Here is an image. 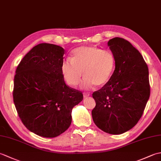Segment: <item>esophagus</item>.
I'll use <instances>...</instances> for the list:
<instances>
[{"mask_svg": "<svg viewBox=\"0 0 161 161\" xmlns=\"http://www.w3.org/2000/svg\"><path fill=\"white\" fill-rule=\"evenodd\" d=\"M90 96V94L88 93H84V98H87Z\"/></svg>", "mask_w": 161, "mask_h": 161, "instance_id": "esophagus-1", "label": "esophagus"}]
</instances>
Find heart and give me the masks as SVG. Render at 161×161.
Here are the masks:
<instances>
[{"mask_svg": "<svg viewBox=\"0 0 161 161\" xmlns=\"http://www.w3.org/2000/svg\"><path fill=\"white\" fill-rule=\"evenodd\" d=\"M115 66V57L109 51L94 46H81L74 50L72 59L65 60L61 65V72L66 82L75 86L81 77L84 89H89L95 85L102 87L112 76Z\"/></svg>", "mask_w": 161, "mask_h": 161, "instance_id": "obj_1", "label": "heart"}]
</instances>
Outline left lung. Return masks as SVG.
<instances>
[{
    "instance_id": "8db88e82",
    "label": "left lung",
    "mask_w": 161,
    "mask_h": 161,
    "mask_svg": "<svg viewBox=\"0 0 161 161\" xmlns=\"http://www.w3.org/2000/svg\"><path fill=\"white\" fill-rule=\"evenodd\" d=\"M108 46L115 68L108 82L93 93L96 106L92 117L99 129L118 135L132 129L141 118L150 95L149 70L128 41L115 37Z\"/></svg>"
}]
</instances>
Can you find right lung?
I'll return each mask as SVG.
<instances>
[{
  "mask_svg": "<svg viewBox=\"0 0 161 161\" xmlns=\"http://www.w3.org/2000/svg\"><path fill=\"white\" fill-rule=\"evenodd\" d=\"M65 50L40 43L25 54L16 68L13 98L20 119L29 131L54 138L69 127L73 108L83 100L69 87L61 72Z\"/></svg>",
  "mask_w": 161,
  "mask_h": 161,
  "instance_id": "obj_1",
  "label": "right lung"
}]
</instances>
